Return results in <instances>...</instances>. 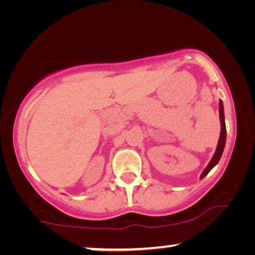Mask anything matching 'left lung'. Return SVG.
I'll return each instance as SVG.
<instances>
[{"label": "left lung", "mask_w": 255, "mask_h": 255, "mask_svg": "<svg viewBox=\"0 0 255 255\" xmlns=\"http://www.w3.org/2000/svg\"><path fill=\"white\" fill-rule=\"evenodd\" d=\"M219 120H221V135H219V140L217 144V148H216V152L214 156H212L210 162L208 163V166L205 167V169L202 172L200 179H203L204 176L208 175V173L214 168V167L217 165L221 160V156L223 154V151H224L225 147V141H226V127H225V117H224V107H223L222 100L219 101Z\"/></svg>", "instance_id": "obj_1"}]
</instances>
